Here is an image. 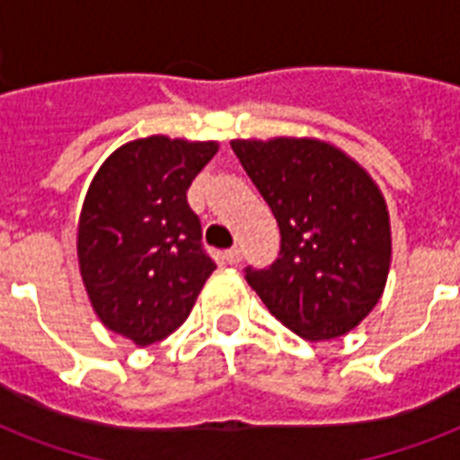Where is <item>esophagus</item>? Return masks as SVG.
<instances>
[{
	"instance_id": "34e87169",
	"label": "esophagus",
	"mask_w": 460,
	"mask_h": 460,
	"mask_svg": "<svg viewBox=\"0 0 460 460\" xmlns=\"http://www.w3.org/2000/svg\"><path fill=\"white\" fill-rule=\"evenodd\" d=\"M241 258H243V251H241L238 245H234V248H229V251H224V260H226L229 265H238Z\"/></svg>"
}]
</instances>
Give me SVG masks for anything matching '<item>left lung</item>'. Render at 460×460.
<instances>
[{
	"instance_id": "left-lung-1",
	"label": "left lung",
	"mask_w": 460,
	"mask_h": 460,
	"mask_svg": "<svg viewBox=\"0 0 460 460\" xmlns=\"http://www.w3.org/2000/svg\"><path fill=\"white\" fill-rule=\"evenodd\" d=\"M279 224V258L245 267L267 310L303 339H336L377 305L392 262L386 202L349 155L313 138L231 140Z\"/></svg>"
}]
</instances>
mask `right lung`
I'll list each match as a JSON object with an SVG mask.
<instances>
[{"label": "right lung", "instance_id": "right-lung-1", "mask_svg": "<svg viewBox=\"0 0 460 460\" xmlns=\"http://www.w3.org/2000/svg\"><path fill=\"white\" fill-rule=\"evenodd\" d=\"M217 143L166 136L126 143L90 183L78 219V262L102 324L138 346L183 324L215 260L186 190Z\"/></svg>", "mask_w": 460, "mask_h": 460}]
</instances>
